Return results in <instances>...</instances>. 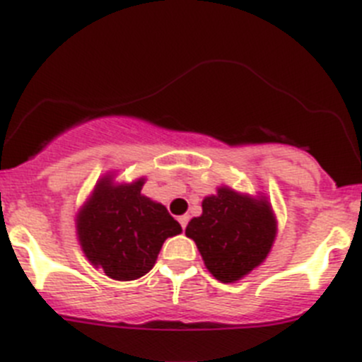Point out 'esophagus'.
Returning <instances> with one entry per match:
<instances>
[{
  "instance_id": "esophagus-1",
  "label": "esophagus",
  "mask_w": 362,
  "mask_h": 362,
  "mask_svg": "<svg viewBox=\"0 0 362 362\" xmlns=\"http://www.w3.org/2000/svg\"><path fill=\"white\" fill-rule=\"evenodd\" d=\"M178 222H180L182 229H185V226H187V222H189V216L184 215V216H178Z\"/></svg>"
}]
</instances>
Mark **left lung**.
<instances>
[{
	"label": "left lung",
	"instance_id": "8db88e82",
	"mask_svg": "<svg viewBox=\"0 0 362 362\" xmlns=\"http://www.w3.org/2000/svg\"><path fill=\"white\" fill-rule=\"evenodd\" d=\"M185 235L194 240L209 273L228 284L266 260L276 237V218L264 194L251 197L220 185L202 200V215L191 218Z\"/></svg>",
	"mask_w": 362,
	"mask_h": 362
}]
</instances>
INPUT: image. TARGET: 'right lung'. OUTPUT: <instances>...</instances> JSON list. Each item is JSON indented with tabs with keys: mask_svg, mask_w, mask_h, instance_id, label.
Returning a JSON list of instances; mask_svg holds the SVG:
<instances>
[{
	"mask_svg": "<svg viewBox=\"0 0 362 362\" xmlns=\"http://www.w3.org/2000/svg\"><path fill=\"white\" fill-rule=\"evenodd\" d=\"M100 178L76 213L81 251L94 268L115 281H134L155 266L165 238L182 233L165 206L142 193L146 178L118 182Z\"/></svg>",
	"mask_w": 362,
	"mask_h": 362,
	"instance_id": "right-lung-1",
	"label": "right lung"
}]
</instances>
